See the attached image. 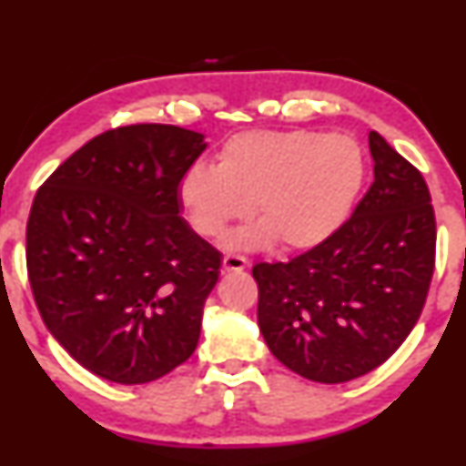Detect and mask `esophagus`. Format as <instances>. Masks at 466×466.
Listing matches in <instances>:
<instances>
[{
	"label": "esophagus",
	"instance_id": "esophagus-1",
	"mask_svg": "<svg viewBox=\"0 0 466 466\" xmlns=\"http://www.w3.org/2000/svg\"><path fill=\"white\" fill-rule=\"evenodd\" d=\"M247 265H248V261L240 255H226L224 257L226 271H242V269H247Z\"/></svg>",
	"mask_w": 466,
	"mask_h": 466
}]
</instances>
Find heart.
I'll return each mask as SVG.
<instances>
[{
	"label": "heart",
	"instance_id": "1",
	"mask_svg": "<svg viewBox=\"0 0 466 466\" xmlns=\"http://www.w3.org/2000/svg\"><path fill=\"white\" fill-rule=\"evenodd\" d=\"M366 180V156L345 133L244 131L230 137L218 167L193 164L177 185L188 224L219 238L234 219L257 222L226 236L230 250H310L347 218Z\"/></svg>",
	"mask_w": 466,
	"mask_h": 466
}]
</instances>
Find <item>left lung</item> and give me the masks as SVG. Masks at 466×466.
Segmentation results:
<instances>
[{"instance_id": "left-lung-1", "label": "left lung", "mask_w": 466, "mask_h": 466, "mask_svg": "<svg viewBox=\"0 0 466 466\" xmlns=\"http://www.w3.org/2000/svg\"><path fill=\"white\" fill-rule=\"evenodd\" d=\"M374 183L353 216L289 263H258V329L291 372L322 384L384 364L411 333L428 296L436 218L413 164L370 131Z\"/></svg>"}]
</instances>
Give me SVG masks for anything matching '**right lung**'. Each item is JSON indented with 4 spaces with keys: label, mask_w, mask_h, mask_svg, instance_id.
I'll list each match as a JSON object with an SVG mask.
<instances>
[{
    "label": "right lung",
    "mask_w": 466,
    "mask_h": 466,
    "mask_svg": "<svg viewBox=\"0 0 466 466\" xmlns=\"http://www.w3.org/2000/svg\"><path fill=\"white\" fill-rule=\"evenodd\" d=\"M208 147L175 125L90 139L45 180L26 226L43 322L77 364L146 384L193 356L222 255L178 216V178Z\"/></svg>",
    "instance_id": "right-lung-1"
}]
</instances>
